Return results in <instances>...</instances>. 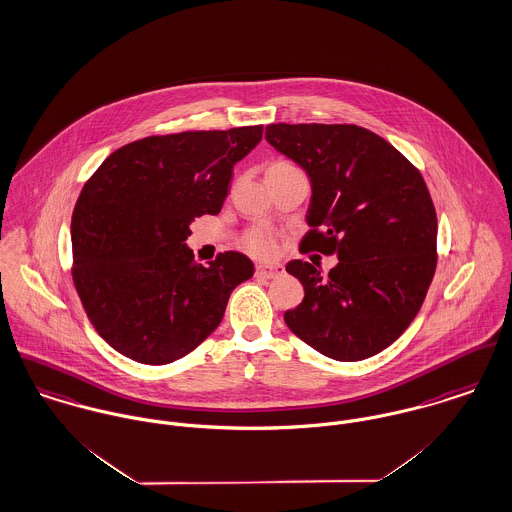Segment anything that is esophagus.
I'll use <instances>...</instances> for the list:
<instances>
[{
  "label": "esophagus",
  "instance_id": "obj_1",
  "mask_svg": "<svg viewBox=\"0 0 512 512\" xmlns=\"http://www.w3.org/2000/svg\"><path fill=\"white\" fill-rule=\"evenodd\" d=\"M283 274V268L281 266H256V278L264 279H276Z\"/></svg>",
  "mask_w": 512,
  "mask_h": 512
}]
</instances>
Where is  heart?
<instances>
[{
  "instance_id": "heart-1",
  "label": "heart",
  "mask_w": 512,
  "mask_h": 512,
  "mask_svg": "<svg viewBox=\"0 0 512 512\" xmlns=\"http://www.w3.org/2000/svg\"><path fill=\"white\" fill-rule=\"evenodd\" d=\"M287 168H295V166L289 164V162H283V160L274 162L270 166V170H287ZM242 248L246 252H250L252 256H258V258L270 256L272 250H274V236L266 229H250L248 233L242 236Z\"/></svg>"
}]
</instances>
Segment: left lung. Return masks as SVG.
I'll return each mask as SVG.
<instances>
[{
  "mask_svg": "<svg viewBox=\"0 0 512 512\" xmlns=\"http://www.w3.org/2000/svg\"><path fill=\"white\" fill-rule=\"evenodd\" d=\"M266 140L311 178V231L299 250L338 256L291 260L305 289L285 325L338 362L393 344L413 323L436 272L438 221L419 170L385 139L358 125L274 123Z\"/></svg>",
  "mask_w": 512,
  "mask_h": 512,
  "instance_id": "obj_1",
  "label": "left lung"
}]
</instances>
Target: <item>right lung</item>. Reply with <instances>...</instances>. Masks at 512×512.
Wrapping results in <instances>:
<instances>
[{
	"label": "right lung",
	"instance_id": "obj_1",
	"mask_svg": "<svg viewBox=\"0 0 512 512\" xmlns=\"http://www.w3.org/2000/svg\"><path fill=\"white\" fill-rule=\"evenodd\" d=\"M264 127L186 131L129 142L82 187L72 213V279L99 336L123 356L162 366L223 321L234 287L254 274L240 252L201 266L189 223L217 215L233 168Z\"/></svg>",
	"mask_w": 512,
	"mask_h": 512
}]
</instances>
